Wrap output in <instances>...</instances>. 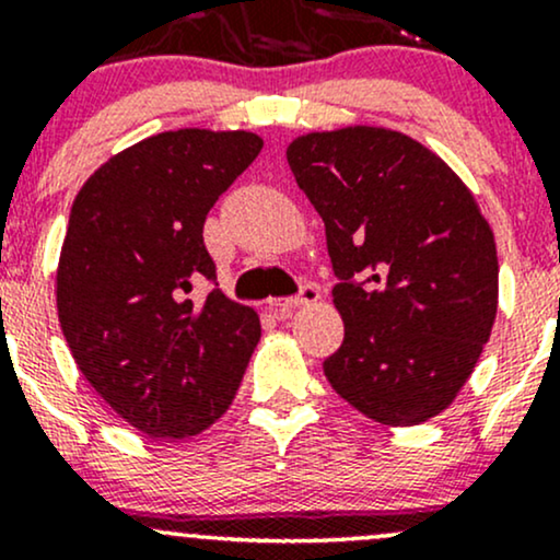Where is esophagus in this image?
I'll use <instances>...</instances> for the list:
<instances>
[{"instance_id": "34e87169", "label": "esophagus", "mask_w": 560, "mask_h": 560, "mask_svg": "<svg viewBox=\"0 0 560 560\" xmlns=\"http://www.w3.org/2000/svg\"><path fill=\"white\" fill-rule=\"evenodd\" d=\"M316 300H318V287L316 284H302L300 294H294V298H284V300H271V302H268V307H271V311L279 318H287L289 313L294 311V307L311 305V302H316Z\"/></svg>"}]
</instances>
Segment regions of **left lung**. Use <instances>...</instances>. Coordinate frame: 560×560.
I'll return each instance as SVG.
<instances>
[{
	"label": "left lung",
	"instance_id": "8db88e82",
	"mask_svg": "<svg viewBox=\"0 0 560 560\" xmlns=\"http://www.w3.org/2000/svg\"><path fill=\"white\" fill-rule=\"evenodd\" d=\"M287 160L324 218L339 279L345 339L326 378L387 427L434 419L498 316V249L477 199L445 160L392 128L305 133Z\"/></svg>",
	"mask_w": 560,
	"mask_h": 560
}]
</instances>
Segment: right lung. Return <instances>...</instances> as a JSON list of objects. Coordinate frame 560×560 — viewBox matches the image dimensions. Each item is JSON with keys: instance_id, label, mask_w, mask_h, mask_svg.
<instances>
[{"instance_id": "obj_1", "label": "right lung", "mask_w": 560, "mask_h": 560, "mask_svg": "<svg viewBox=\"0 0 560 560\" xmlns=\"http://www.w3.org/2000/svg\"><path fill=\"white\" fill-rule=\"evenodd\" d=\"M249 131L182 128L128 147L75 195L57 316L81 374L133 429L184 440L229 410L260 339L253 307L215 281L202 226L258 158Z\"/></svg>"}]
</instances>
